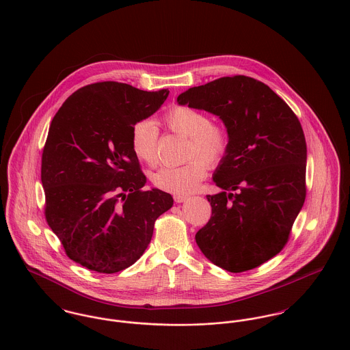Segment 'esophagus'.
<instances>
[{
  "mask_svg": "<svg viewBox=\"0 0 350 350\" xmlns=\"http://www.w3.org/2000/svg\"><path fill=\"white\" fill-rule=\"evenodd\" d=\"M174 200H175L176 203H182V202L189 200V197H186V196H175Z\"/></svg>",
  "mask_w": 350,
  "mask_h": 350,
  "instance_id": "34e87169",
  "label": "esophagus"
}]
</instances>
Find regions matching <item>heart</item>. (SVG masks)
I'll list each match as a JSON object with an SVG mask.
<instances>
[{
    "label": "heart",
    "instance_id": "b5f03b06",
    "mask_svg": "<svg viewBox=\"0 0 350 350\" xmlns=\"http://www.w3.org/2000/svg\"><path fill=\"white\" fill-rule=\"evenodd\" d=\"M165 126L189 139L186 157H200L180 167H163L152 175L153 185L172 194H190L207 174L208 164L219 163L229 148L226 131L217 124H211L210 117L198 109L176 106L163 118ZM159 129L150 120H142L132 126L131 147L135 156L153 164L157 159Z\"/></svg>",
    "mask_w": 350,
    "mask_h": 350
}]
</instances>
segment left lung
<instances>
[{"label":"left lung","mask_w":350,"mask_h":350,"mask_svg":"<svg viewBox=\"0 0 350 350\" xmlns=\"http://www.w3.org/2000/svg\"><path fill=\"white\" fill-rule=\"evenodd\" d=\"M176 100L217 116L229 137L213 174L221 191L206 196L211 217L196 234L197 245L229 272L253 269L283 250L304 203L299 120L267 85L244 75L191 88Z\"/></svg>","instance_id":"1"}]
</instances>
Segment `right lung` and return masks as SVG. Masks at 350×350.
Here are the masks:
<instances>
[{
	"label": "right lung",
	"mask_w": 350,
	"mask_h": 350,
	"mask_svg": "<svg viewBox=\"0 0 350 350\" xmlns=\"http://www.w3.org/2000/svg\"><path fill=\"white\" fill-rule=\"evenodd\" d=\"M170 92L100 82L70 96L55 114L42 157L46 218L67 256L100 273L135 264L153 225L174 200L144 190L146 175L131 147L132 126Z\"/></svg>",
	"instance_id": "1"
}]
</instances>
